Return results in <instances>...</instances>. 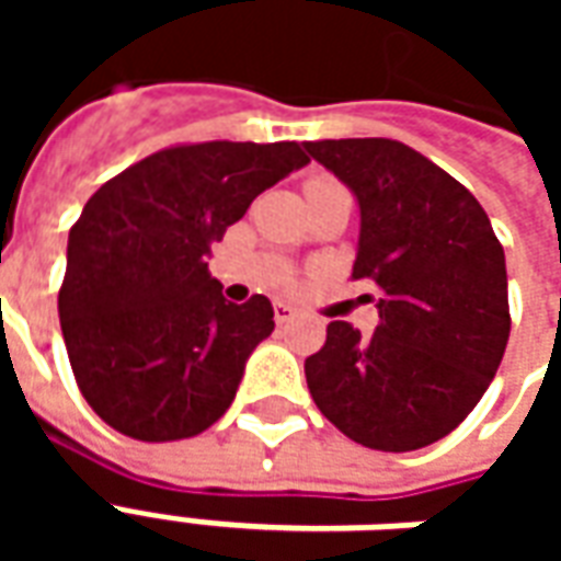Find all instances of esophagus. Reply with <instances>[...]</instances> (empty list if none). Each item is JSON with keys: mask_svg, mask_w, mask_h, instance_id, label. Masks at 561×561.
Segmentation results:
<instances>
[{"mask_svg": "<svg viewBox=\"0 0 561 561\" xmlns=\"http://www.w3.org/2000/svg\"><path fill=\"white\" fill-rule=\"evenodd\" d=\"M273 318H276V324H288L294 318V306L273 304Z\"/></svg>", "mask_w": 561, "mask_h": 561, "instance_id": "1", "label": "esophagus"}]
</instances>
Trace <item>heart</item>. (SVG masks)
Masks as SVG:
<instances>
[{
    "label": "heart",
    "mask_w": 561,
    "mask_h": 561,
    "mask_svg": "<svg viewBox=\"0 0 561 561\" xmlns=\"http://www.w3.org/2000/svg\"><path fill=\"white\" fill-rule=\"evenodd\" d=\"M316 183H324V180H316ZM309 185H312V183H309Z\"/></svg>",
    "instance_id": "obj_1"
}]
</instances>
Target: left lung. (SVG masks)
<instances>
[{
	"instance_id": "1",
	"label": "left lung",
	"mask_w": 561,
	"mask_h": 561,
	"mask_svg": "<svg viewBox=\"0 0 561 561\" xmlns=\"http://www.w3.org/2000/svg\"><path fill=\"white\" fill-rule=\"evenodd\" d=\"M360 209L354 279L378 288V328L330 321L306 385L336 430L373 450H417L454 433L505 354V249L466 185L388 138L309 140Z\"/></svg>"
}]
</instances>
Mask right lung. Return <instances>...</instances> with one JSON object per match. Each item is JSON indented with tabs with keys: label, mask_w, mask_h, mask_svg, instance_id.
Masks as SVG:
<instances>
[{
	"label": "right lung",
	"mask_w": 561,
	"mask_h": 561,
	"mask_svg": "<svg viewBox=\"0 0 561 561\" xmlns=\"http://www.w3.org/2000/svg\"><path fill=\"white\" fill-rule=\"evenodd\" d=\"M309 164L300 144L161 149L95 192L68 231L59 324L80 393L116 433L192 438L231 409L276 328L264 294L221 297L213 243L264 188Z\"/></svg>",
	"instance_id": "add662e5"
}]
</instances>
